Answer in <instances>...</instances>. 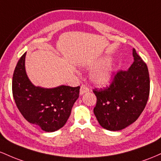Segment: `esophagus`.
Instances as JSON below:
<instances>
[{"instance_id": "1", "label": "esophagus", "mask_w": 161, "mask_h": 161, "mask_svg": "<svg viewBox=\"0 0 161 161\" xmlns=\"http://www.w3.org/2000/svg\"><path fill=\"white\" fill-rule=\"evenodd\" d=\"M89 92V88L86 87L85 85H82L80 86V95H84V93H87Z\"/></svg>"}]
</instances>
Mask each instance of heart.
<instances>
[{
  "label": "heart",
  "instance_id": "b5f03b06",
  "mask_svg": "<svg viewBox=\"0 0 161 161\" xmlns=\"http://www.w3.org/2000/svg\"><path fill=\"white\" fill-rule=\"evenodd\" d=\"M100 59L99 61H90L81 64L84 68H90L100 63L90 71L89 77L92 83L97 86H105L111 81L114 75L115 64L113 59ZM102 63H101V62Z\"/></svg>",
  "mask_w": 161,
  "mask_h": 161
}]
</instances>
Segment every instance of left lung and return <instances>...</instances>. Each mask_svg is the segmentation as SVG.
<instances>
[{
  "label": "left lung",
  "mask_w": 161,
  "mask_h": 161,
  "mask_svg": "<svg viewBox=\"0 0 161 161\" xmlns=\"http://www.w3.org/2000/svg\"><path fill=\"white\" fill-rule=\"evenodd\" d=\"M134 62L128 71L115 75L109 87L93 90L97 104L93 113L103 129L119 131L135 122L149 97L150 78L147 64L133 48Z\"/></svg>",
  "instance_id": "1"
}]
</instances>
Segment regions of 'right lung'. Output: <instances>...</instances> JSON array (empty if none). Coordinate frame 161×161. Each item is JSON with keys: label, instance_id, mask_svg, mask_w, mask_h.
<instances>
[{"label": "right lung", "instance_id": "1", "mask_svg": "<svg viewBox=\"0 0 161 161\" xmlns=\"http://www.w3.org/2000/svg\"><path fill=\"white\" fill-rule=\"evenodd\" d=\"M26 52L17 62L12 81L14 99L18 109L30 123L53 132L62 128L79 97L80 86L61 85L53 88L35 86L25 68Z\"/></svg>", "mask_w": 161, "mask_h": 161}]
</instances>
